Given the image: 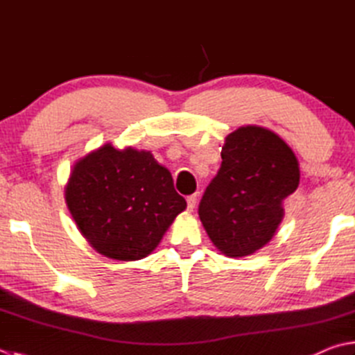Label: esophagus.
<instances>
[{
    "instance_id": "esophagus-1",
    "label": "esophagus",
    "mask_w": 355,
    "mask_h": 355,
    "mask_svg": "<svg viewBox=\"0 0 355 355\" xmlns=\"http://www.w3.org/2000/svg\"><path fill=\"white\" fill-rule=\"evenodd\" d=\"M196 200H198L196 195H191V196L187 198V209H189L190 211H193V209H195V207H196Z\"/></svg>"
}]
</instances>
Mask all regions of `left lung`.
Wrapping results in <instances>:
<instances>
[{"label":"left lung","mask_w":355,"mask_h":355,"mask_svg":"<svg viewBox=\"0 0 355 355\" xmlns=\"http://www.w3.org/2000/svg\"><path fill=\"white\" fill-rule=\"evenodd\" d=\"M220 156L199 218L224 255H252L272 239L284 215L283 200L298 189V160L275 132L252 125L227 136Z\"/></svg>","instance_id":"1"}]
</instances>
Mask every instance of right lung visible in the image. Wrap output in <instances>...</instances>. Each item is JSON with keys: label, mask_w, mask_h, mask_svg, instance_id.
<instances>
[{"label": "right lung", "mask_w": 355, "mask_h": 355, "mask_svg": "<svg viewBox=\"0 0 355 355\" xmlns=\"http://www.w3.org/2000/svg\"><path fill=\"white\" fill-rule=\"evenodd\" d=\"M64 198L88 243L119 261L150 255L187 207L171 173L150 151L111 144L73 165Z\"/></svg>", "instance_id": "add662e5"}]
</instances>
